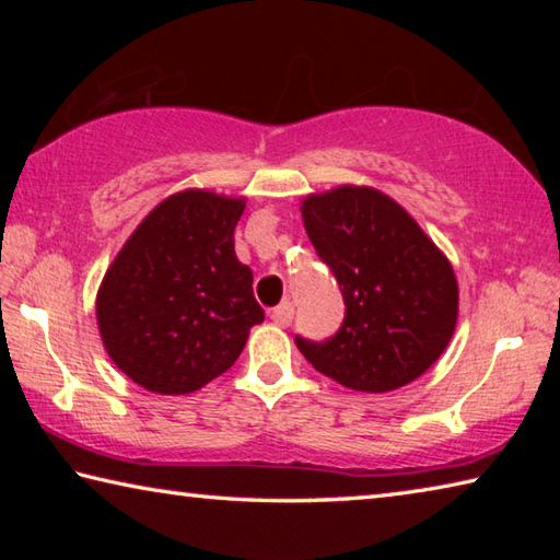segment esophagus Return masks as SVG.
Returning a JSON list of instances; mask_svg holds the SVG:
<instances>
[{"mask_svg": "<svg viewBox=\"0 0 560 560\" xmlns=\"http://www.w3.org/2000/svg\"><path fill=\"white\" fill-rule=\"evenodd\" d=\"M269 316H271V320H273V324H277V326H289L291 318H293L291 301H283V303H279V306H273V308L269 311Z\"/></svg>", "mask_w": 560, "mask_h": 560, "instance_id": "34e87169", "label": "esophagus"}]
</instances>
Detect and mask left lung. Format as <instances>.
Segmentation results:
<instances>
[{
	"label": "left lung",
	"instance_id": "obj_1",
	"mask_svg": "<svg viewBox=\"0 0 560 560\" xmlns=\"http://www.w3.org/2000/svg\"><path fill=\"white\" fill-rule=\"evenodd\" d=\"M303 226L343 293L336 336L296 346L318 373L360 393H387L420 377L457 324V279L410 214L371 187L311 195Z\"/></svg>",
	"mask_w": 560,
	"mask_h": 560
}]
</instances>
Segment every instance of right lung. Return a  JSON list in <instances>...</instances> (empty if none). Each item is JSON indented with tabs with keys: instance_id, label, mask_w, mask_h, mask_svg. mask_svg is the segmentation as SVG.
Wrapping results in <instances>:
<instances>
[{
	"instance_id": "add662e5",
	"label": "right lung",
	"mask_w": 560,
	"mask_h": 560,
	"mask_svg": "<svg viewBox=\"0 0 560 560\" xmlns=\"http://www.w3.org/2000/svg\"><path fill=\"white\" fill-rule=\"evenodd\" d=\"M244 200L185 189L150 212L103 277V346L132 383L187 395L230 371L264 320L252 269L236 259Z\"/></svg>"
}]
</instances>
